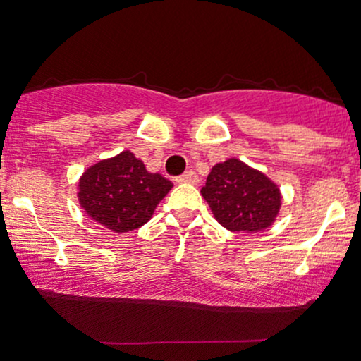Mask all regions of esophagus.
<instances>
[{
    "label": "esophagus",
    "instance_id": "34e87169",
    "mask_svg": "<svg viewBox=\"0 0 361 361\" xmlns=\"http://www.w3.org/2000/svg\"><path fill=\"white\" fill-rule=\"evenodd\" d=\"M176 181H178V183H192V185H195L198 181V176H197V173L190 169V171H185L183 175L176 176Z\"/></svg>",
    "mask_w": 361,
    "mask_h": 361
}]
</instances>
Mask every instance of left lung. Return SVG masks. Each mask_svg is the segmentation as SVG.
Segmentation results:
<instances>
[{
  "mask_svg": "<svg viewBox=\"0 0 361 361\" xmlns=\"http://www.w3.org/2000/svg\"><path fill=\"white\" fill-rule=\"evenodd\" d=\"M215 221L233 233H258L275 222L280 188L267 175L231 157L215 164L202 188Z\"/></svg>",
  "mask_w": 361,
  "mask_h": 361,
  "instance_id": "1",
  "label": "left lung"
}]
</instances>
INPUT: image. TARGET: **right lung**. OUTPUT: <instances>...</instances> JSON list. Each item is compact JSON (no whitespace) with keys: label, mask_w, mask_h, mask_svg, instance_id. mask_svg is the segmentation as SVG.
<instances>
[{"label":"right lung","mask_w":361,"mask_h":361,"mask_svg":"<svg viewBox=\"0 0 361 361\" xmlns=\"http://www.w3.org/2000/svg\"><path fill=\"white\" fill-rule=\"evenodd\" d=\"M171 188V181L149 173L134 152L122 151L82 173L78 200L94 222L122 234L144 226Z\"/></svg>","instance_id":"add662e5"}]
</instances>
